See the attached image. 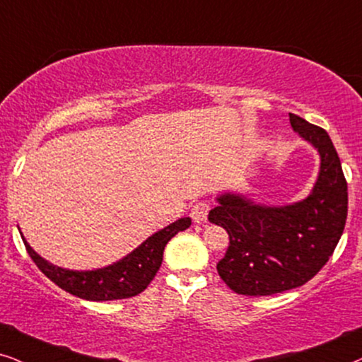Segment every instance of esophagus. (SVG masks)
<instances>
[{"instance_id": "1", "label": "esophagus", "mask_w": 362, "mask_h": 362, "mask_svg": "<svg viewBox=\"0 0 362 362\" xmlns=\"http://www.w3.org/2000/svg\"><path fill=\"white\" fill-rule=\"evenodd\" d=\"M209 204L208 203H196L191 209V218L194 223H206L208 221V213H209Z\"/></svg>"}]
</instances>
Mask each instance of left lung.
I'll use <instances>...</instances> for the list:
<instances>
[{
	"mask_svg": "<svg viewBox=\"0 0 362 362\" xmlns=\"http://www.w3.org/2000/svg\"><path fill=\"white\" fill-rule=\"evenodd\" d=\"M289 123L319 154V173L306 198L259 203L250 192L224 191L209 221L229 234L218 273L234 293L271 296L299 288L319 273L344 231L347 182L325 129L291 115Z\"/></svg>",
	"mask_w": 362,
	"mask_h": 362,
	"instance_id": "8db88e82",
	"label": "left lung"
}]
</instances>
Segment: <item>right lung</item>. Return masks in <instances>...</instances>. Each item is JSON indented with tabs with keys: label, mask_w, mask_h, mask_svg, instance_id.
Wrapping results in <instances>:
<instances>
[{
	"label": "right lung",
	"mask_w": 362,
	"mask_h": 362,
	"mask_svg": "<svg viewBox=\"0 0 362 362\" xmlns=\"http://www.w3.org/2000/svg\"><path fill=\"white\" fill-rule=\"evenodd\" d=\"M191 226V218H181L170 226L159 229L134 247L129 255L121 257L119 261L110 266L98 267V269H66L46 261L30 246L26 238L20 234L25 243L28 255L40 267L46 278L58 284L66 293L78 296L88 301H115V299H126L143 293L156 276L159 266L163 262V251L168 241L176 236L180 231H185Z\"/></svg>",
	"instance_id": "add662e5"
}]
</instances>
